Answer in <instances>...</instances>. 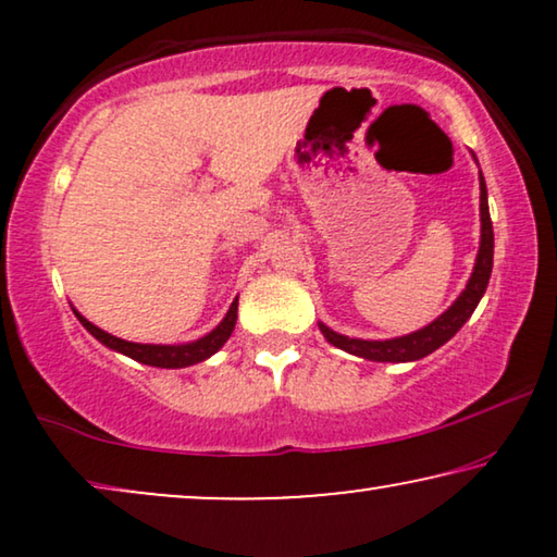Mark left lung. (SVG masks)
<instances>
[{
    "mask_svg": "<svg viewBox=\"0 0 557 557\" xmlns=\"http://www.w3.org/2000/svg\"><path fill=\"white\" fill-rule=\"evenodd\" d=\"M479 218H482V238H479L474 271H471V276L467 281V288L456 296V301L444 311V314L433 319L431 324H425L423 330H416L393 339L347 337V334L334 332L324 322H319V330H322L324 339L330 342V345L345 349V352L362 357V360H370V362H416L425 355L436 352L441 345H446V342L451 339L463 324H467V319L474 314L476 304L482 301L492 276L494 231H492L490 202H486V185H484L482 172H479Z\"/></svg>",
    "mask_w": 557,
    "mask_h": 557,
    "instance_id": "obj_1",
    "label": "left lung"
}]
</instances>
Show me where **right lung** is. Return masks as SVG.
I'll return each mask as SVG.
<instances>
[{"instance_id":"add662e5","label":"right lung","mask_w":557,"mask_h":557,"mask_svg":"<svg viewBox=\"0 0 557 557\" xmlns=\"http://www.w3.org/2000/svg\"><path fill=\"white\" fill-rule=\"evenodd\" d=\"M73 314L78 317V322L86 326V330L94 334L101 345L113 349V352L132 357V360L141 362V364H151V368L180 370V368H189V364L208 360V357L215 355L218 349L223 347L227 339H231V334L235 330V319H238V299L231 304V309H227L223 322H220L215 330L208 332L205 337L195 339V342H185V345H141V342H128V339L113 337V334L103 332L101 326L88 322V319L83 317L78 309H73Z\"/></svg>"}]
</instances>
